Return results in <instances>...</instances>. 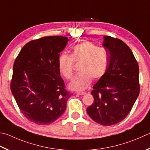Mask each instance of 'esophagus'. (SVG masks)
<instances>
[{
  "mask_svg": "<svg viewBox=\"0 0 150 150\" xmlns=\"http://www.w3.org/2000/svg\"><path fill=\"white\" fill-rule=\"evenodd\" d=\"M77 94L79 95H81V96H83V95H84L86 94V92H77Z\"/></svg>",
  "mask_w": 150,
  "mask_h": 150,
  "instance_id": "34e87169",
  "label": "esophagus"
}]
</instances>
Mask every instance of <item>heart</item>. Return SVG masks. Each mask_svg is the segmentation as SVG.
<instances>
[{"label": "heart", "mask_w": 150, "mask_h": 150, "mask_svg": "<svg viewBox=\"0 0 150 150\" xmlns=\"http://www.w3.org/2000/svg\"><path fill=\"white\" fill-rule=\"evenodd\" d=\"M74 62H81L79 73L71 81L69 87L72 91H83L90 85L92 78L99 79L105 75L109 64L108 52L105 48L90 41L73 46L71 55L63 53L58 58L59 72L67 80L73 77Z\"/></svg>", "instance_id": "heart-1"}]
</instances>
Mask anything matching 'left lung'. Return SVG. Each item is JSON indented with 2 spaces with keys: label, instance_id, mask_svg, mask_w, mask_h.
<instances>
[{
  "label": "left lung",
  "instance_id": "obj_1",
  "mask_svg": "<svg viewBox=\"0 0 150 150\" xmlns=\"http://www.w3.org/2000/svg\"><path fill=\"white\" fill-rule=\"evenodd\" d=\"M103 39L108 67L93 86L94 103L86 111L95 122L110 126L126 117L139 95V67L132 50L122 40L110 36Z\"/></svg>",
  "mask_w": 150,
  "mask_h": 150
}]
</instances>
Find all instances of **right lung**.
Masks as SVG:
<instances>
[{
    "label": "right lung",
    "mask_w": 150,
    "mask_h": 150,
    "mask_svg": "<svg viewBox=\"0 0 150 150\" xmlns=\"http://www.w3.org/2000/svg\"><path fill=\"white\" fill-rule=\"evenodd\" d=\"M68 41L63 36L33 40L15 59L11 91L21 113L37 125H47L57 120L73 94L65 88L58 68L59 53Z\"/></svg>",
    "instance_id": "obj_1"
}]
</instances>
